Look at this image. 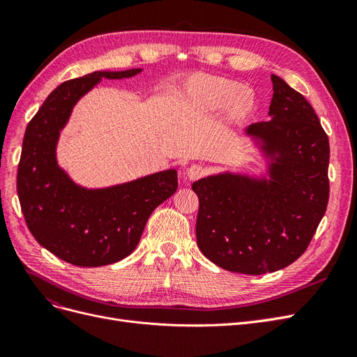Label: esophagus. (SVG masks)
<instances>
[{
  "label": "esophagus",
  "mask_w": 357,
  "mask_h": 357,
  "mask_svg": "<svg viewBox=\"0 0 357 357\" xmlns=\"http://www.w3.org/2000/svg\"><path fill=\"white\" fill-rule=\"evenodd\" d=\"M186 174L190 180H198L205 174V168L202 165H190L186 169Z\"/></svg>",
  "instance_id": "esophagus-1"
}]
</instances>
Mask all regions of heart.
I'll return each mask as SVG.
<instances>
[{"mask_svg":"<svg viewBox=\"0 0 357 357\" xmlns=\"http://www.w3.org/2000/svg\"><path fill=\"white\" fill-rule=\"evenodd\" d=\"M188 98L202 112H218L225 107L226 117L234 122L244 121L255 107L252 91L241 89L240 83L204 74L189 80Z\"/></svg>","mask_w":357,"mask_h":357,"instance_id":"obj_1","label":"heart"}]
</instances>
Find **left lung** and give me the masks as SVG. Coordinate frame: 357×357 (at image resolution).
Wrapping results in <instances>:
<instances>
[{
    "label": "left lung",
    "instance_id": "8db88e82",
    "mask_svg": "<svg viewBox=\"0 0 357 357\" xmlns=\"http://www.w3.org/2000/svg\"><path fill=\"white\" fill-rule=\"evenodd\" d=\"M273 121L247 134L274 156L269 180L219 174L192 185L198 195L197 241L226 271L259 275L294 264L307 250L329 201V138L311 104L271 75Z\"/></svg>",
    "mask_w": 357,
    "mask_h": 357
}]
</instances>
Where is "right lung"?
Instances as JSON below:
<instances>
[{
	"label": "right lung",
	"instance_id": "1",
	"mask_svg": "<svg viewBox=\"0 0 357 357\" xmlns=\"http://www.w3.org/2000/svg\"><path fill=\"white\" fill-rule=\"evenodd\" d=\"M139 71H95L63 82L26 126L17 167L20 208L38 244L71 265L102 266L131 255L150 214L177 190L176 169L88 190L74 185L56 164L59 129L80 96L102 77H132Z\"/></svg>",
	"mask_w": 357,
	"mask_h": 357
}]
</instances>
